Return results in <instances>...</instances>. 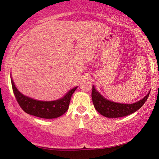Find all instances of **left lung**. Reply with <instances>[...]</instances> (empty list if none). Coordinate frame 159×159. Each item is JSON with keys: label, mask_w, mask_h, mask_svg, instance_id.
I'll list each match as a JSON object with an SVG mask.
<instances>
[{"label": "left lung", "mask_w": 159, "mask_h": 159, "mask_svg": "<svg viewBox=\"0 0 159 159\" xmlns=\"http://www.w3.org/2000/svg\"><path fill=\"white\" fill-rule=\"evenodd\" d=\"M150 92L140 101L132 104H122L115 103L106 100L96 91L94 86L92 90V100L97 111L108 118H118L133 114L142 107L149 96Z\"/></svg>", "instance_id": "obj_1"}]
</instances>
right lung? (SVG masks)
Returning <instances> with one entry per match:
<instances>
[{"instance_id":"add662e5","label":"right lung","mask_w":159,"mask_h":159,"mask_svg":"<svg viewBox=\"0 0 159 159\" xmlns=\"http://www.w3.org/2000/svg\"><path fill=\"white\" fill-rule=\"evenodd\" d=\"M13 92L19 105L28 114L43 119H55L59 117L68 110L71 95L77 87L71 89L64 98L54 101H36L25 96L17 90L11 77Z\"/></svg>"}]
</instances>
